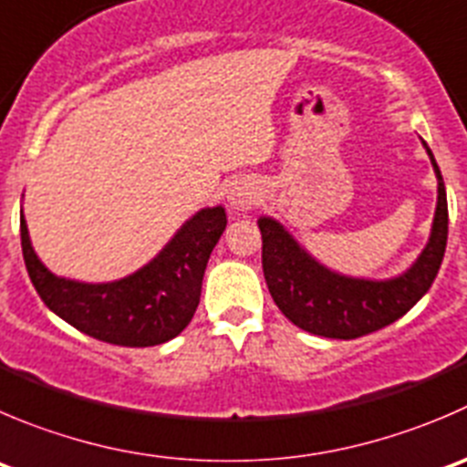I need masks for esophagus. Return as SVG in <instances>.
<instances>
[{"instance_id":"obj_1","label":"esophagus","mask_w":467,"mask_h":467,"mask_svg":"<svg viewBox=\"0 0 467 467\" xmlns=\"http://www.w3.org/2000/svg\"><path fill=\"white\" fill-rule=\"evenodd\" d=\"M228 201L230 207H234V210H248L255 202V189L248 182H234L230 187Z\"/></svg>"}]
</instances>
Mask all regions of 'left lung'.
<instances>
[{
  "mask_svg": "<svg viewBox=\"0 0 467 467\" xmlns=\"http://www.w3.org/2000/svg\"><path fill=\"white\" fill-rule=\"evenodd\" d=\"M427 155L438 178L431 234L418 260L388 280L351 278L317 262L283 225L260 216L262 269L275 306L298 328L321 337L354 339L404 317L436 280L447 246V193L433 152Z\"/></svg>",
  "mask_w": 467,
  "mask_h": 467,
  "instance_id": "8db88e82",
  "label": "left lung"
}]
</instances>
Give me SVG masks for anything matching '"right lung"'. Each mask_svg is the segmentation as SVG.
Instances as JSON below:
<instances>
[{
    "instance_id": "right-lung-1",
    "label": "right lung",
    "mask_w": 467,
    "mask_h": 467,
    "mask_svg": "<svg viewBox=\"0 0 467 467\" xmlns=\"http://www.w3.org/2000/svg\"><path fill=\"white\" fill-rule=\"evenodd\" d=\"M225 223L223 207H205L132 275L113 283H79L58 278L38 260L20 212L22 255L38 296L63 321L99 342L155 347L173 339L192 321L207 260Z\"/></svg>"
}]
</instances>
